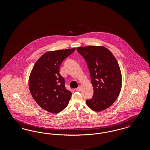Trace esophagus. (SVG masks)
Returning <instances> with one entry per match:
<instances>
[{"mask_svg": "<svg viewBox=\"0 0 150 150\" xmlns=\"http://www.w3.org/2000/svg\"><path fill=\"white\" fill-rule=\"evenodd\" d=\"M81 86H79L76 89V91H81Z\"/></svg>", "mask_w": 150, "mask_h": 150, "instance_id": "34e87169", "label": "esophagus"}]
</instances>
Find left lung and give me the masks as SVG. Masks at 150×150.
I'll use <instances>...</instances> for the list:
<instances>
[{
	"label": "left lung",
	"instance_id": "left-lung-1",
	"mask_svg": "<svg viewBox=\"0 0 150 150\" xmlns=\"http://www.w3.org/2000/svg\"><path fill=\"white\" fill-rule=\"evenodd\" d=\"M76 50L85 59L94 89L93 97L86 100L95 111L110 107L118 97L122 84L121 71L112 53L105 47L88 46Z\"/></svg>",
	"mask_w": 150,
	"mask_h": 150
}]
</instances>
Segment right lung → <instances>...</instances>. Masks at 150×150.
I'll list each match as a JSON object with an SVG mask.
<instances>
[{"mask_svg":"<svg viewBox=\"0 0 150 150\" xmlns=\"http://www.w3.org/2000/svg\"><path fill=\"white\" fill-rule=\"evenodd\" d=\"M75 50L48 52L39 58L32 69L29 80L30 93L38 105L47 111L58 113L69 104L72 93L65 87L59 67Z\"/></svg>","mask_w":150,"mask_h":150,"instance_id":"right-lung-1","label":"right lung"}]
</instances>
